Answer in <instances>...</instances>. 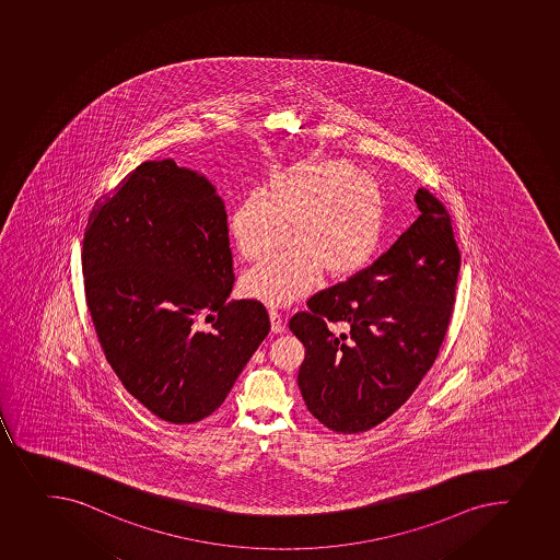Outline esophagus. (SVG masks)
Masks as SVG:
<instances>
[{
  "label": "esophagus",
  "instance_id": "obj_1",
  "mask_svg": "<svg viewBox=\"0 0 560 560\" xmlns=\"http://www.w3.org/2000/svg\"><path fill=\"white\" fill-rule=\"evenodd\" d=\"M269 318H271L272 332H283V329H285V322H283V316L280 315L278 311L271 310L269 311Z\"/></svg>",
  "mask_w": 560,
  "mask_h": 560
}]
</instances>
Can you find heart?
<instances>
[{
  "label": "heart",
  "mask_w": 560,
  "mask_h": 560,
  "mask_svg": "<svg viewBox=\"0 0 560 560\" xmlns=\"http://www.w3.org/2000/svg\"><path fill=\"white\" fill-rule=\"evenodd\" d=\"M229 228L240 255L260 261L288 240L280 255L242 278L247 296L271 305L304 299L324 275L331 282L357 277L375 260L387 231L381 182L349 160L300 162L267 179L236 206Z\"/></svg>",
  "instance_id": "b5f03b06"
}]
</instances>
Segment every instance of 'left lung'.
<instances>
[{"label":"left lung","mask_w":560,"mask_h":560,"mask_svg":"<svg viewBox=\"0 0 560 560\" xmlns=\"http://www.w3.org/2000/svg\"><path fill=\"white\" fill-rule=\"evenodd\" d=\"M415 201L420 217L381 258L289 320L305 348V406L337 433L370 431L406 404L450 327L460 250L444 203L423 187ZM338 323L346 332L328 329Z\"/></svg>","instance_id":"8db88e82"}]
</instances>
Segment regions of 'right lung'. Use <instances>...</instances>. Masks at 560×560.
<instances>
[{
    "mask_svg": "<svg viewBox=\"0 0 560 560\" xmlns=\"http://www.w3.org/2000/svg\"><path fill=\"white\" fill-rule=\"evenodd\" d=\"M83 288L121 384L158 419L214 413L271 329L258 300H229L228 212L200 174L143 162L89 214Z\"/></svg>",
    "mask_w": 560,
    "mask_h": 560,
    "instance_id": "add662e5",
    "label": "right lung"
}]
</instances>
